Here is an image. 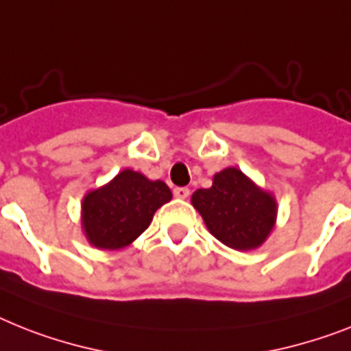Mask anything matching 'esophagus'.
Segmentation results:
<instances>
[{
  "label": "esophagus",
  "instance_id": "34e87169",
  "mask_svg": "<svg viewBox=\"0 0 351 351\" xmlns=\"http://www.w3.org/2000/svg\"><path fill=\"white\" fill-rule=\"evenodd\" d=\"M173 195L178 197V199H186V197L190 195V190L184 186H178V188H173Z\"/></svg>",
  "mask_w": 351,
  "mask_h": 351
}]
</instances>
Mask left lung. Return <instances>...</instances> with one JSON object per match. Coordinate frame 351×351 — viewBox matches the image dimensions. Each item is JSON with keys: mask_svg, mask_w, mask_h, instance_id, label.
Masks as SVG:
<instances>
[{"mask_svg": "<svg viewBox=\"0 0 351 351\" xmlns=\"http://www.w3.org/2000/svg\"><path fill=\"white\" fill-rule=\"evenodd\" d=\"M192 204L210 233L239 251L256 249L276 222V199L256 186L244 172L230 167L213 176L211 188L193 192Z\"/></svg>", "mask_w": 351, "mask_h": 351, "instance_id": "obj_1", "label": "left lung"}]
</instances>
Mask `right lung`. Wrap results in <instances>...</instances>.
Returning <instances> with one entry per match:
<instances>
[{
    "instance_id": "add662e5",
    "label": "right lung",
    "mask_w": 351,
    "mask_h": 351,
    "mask_svg": "<svg viewBox=\"0 0 351 351\" xmlns=\"http://www.w3.org/2000/svg\"><path fill=\"white\" fill-rule=\"evenodd\" d=\"M172 199L163 181H150L125 169L111 182L84 197L82 230L98 249H121L132 244L152 222V217Z\"/></svg>"
}]
</instances>
